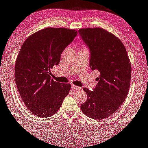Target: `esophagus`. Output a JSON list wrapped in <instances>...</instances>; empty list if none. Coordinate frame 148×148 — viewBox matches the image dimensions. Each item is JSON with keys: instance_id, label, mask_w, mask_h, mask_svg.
<instances>
[{"instance_id": "obj_1", "label": "esophagus", "mask_w": 148, "mask_h": 148, "mask_svg": "<svg viewBox=\"0 0 148 148\" xmlns=\"http://www.w3.org/2000/svg\"><path fill=\"white\" fill-rule=\"evenodd\" d=\"M72 88H73V89H74V90H81V89H82V88H81V87L77 86H75V85H73Z\"/></svg>"}]
</instances>
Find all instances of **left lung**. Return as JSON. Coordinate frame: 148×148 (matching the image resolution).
<instances>
[{
    "label": "left lung",
    "instance_id": "8db88e82",
    "mask_svg": "<svg viewBox=\"0 0 148 148\" xmlns=\"http://www.w3.org/2000/svg\"><path fill=\"white\" fill-rule=\"evenodd\" d=\"M79 33L89 49L90 68L100 72L93 91L84 88L87 99L81 109L91 119H105L125 100L131 78L130 60L122 42L104 29H79Z\"/></svg>",
    "mask_w": 148,
    "mask_h": 148
}]
</instances>
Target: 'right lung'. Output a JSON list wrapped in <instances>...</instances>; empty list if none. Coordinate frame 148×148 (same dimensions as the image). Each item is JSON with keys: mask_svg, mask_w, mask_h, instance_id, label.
Listing matches in <instances>:
<instances>
[{"mask_svg": "<svg viewBox=\"0 0 148 148\" xmlns=\"http://www.w3.org/2000/svg\"><path fill=\"white\" fill-rule=\"evenodd\" d=\"M77 35L75 29L47 27L32 34L22 45L15 62L16 86L36 116H52L69 94L71 84L54 82L50 69L58 65L62 52Z\"/></svg>", "mask_w": 148, "mask_h": 148, "instance_id": "add662e5", "label": "right lung"}]
</instances>
